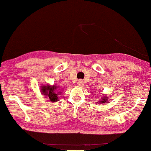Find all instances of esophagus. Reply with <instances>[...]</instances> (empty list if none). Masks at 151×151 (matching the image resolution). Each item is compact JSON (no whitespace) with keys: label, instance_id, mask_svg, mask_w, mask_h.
Instances as JSON below:
<instances>
[{"label":"esophagus","instance_id":"1","mask_svg":"<svg viewBox=\"0 0 151 151\" xmlns=\"http://www.w3.org/2000/svg\"><path fill=\"white\" fill-rule=\"evenodd\" d=\"M83 84H84V81L81 80V79H79V80L77 81V85L79 86H83Z\"/></svg>","mask_w":151,"mask_h":151}]
</instances>
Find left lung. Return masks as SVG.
Here are the masks:
<instances>
[{
    "label": "left lung",
    "mask_w": 151,
    "mask_h": 151,
    "mask_svg": "<svg viewBox=\"0 0 151 151\" xmlns=\"http://www.w3.org/2000/svg\"><path fill=\"white\" fill-rule=\"evenodd\" d=\"M109 98L108 97H103L101 99V101H99V103H101V104H106L107 103V101H108Z\"/></svg>",
    "instance_id": "obj_1"
}]
</instances>
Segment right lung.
<instances>
[{
	"mask_svg": "<svg viewBox=\"0 0 151 151\" xmlns=\"http://www.w3.org/2000/svg\"><path fill=\"white\" fill-rule=\"evenodd\" d=\"M41 93L47 97L48 99L51 102H55L59 101L58 95L62 93L61 91H59L58 86L53 85L50 86L43 85L41 86Z\"/></svg>",
	"mask_w": 151,
	"mask_h": 151,
	"instance_id": "obj_1",
	"label": "right lung"
}]
</instances>
